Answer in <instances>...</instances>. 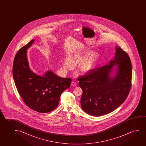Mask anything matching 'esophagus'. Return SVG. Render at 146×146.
<instances>
[{
	"mask_svg": "<svg viewBox=\"0 0 146 146\" xmlns=\"http://www.w3.org/2000/svg\"><path fill=\"white\" fill-rule=\"evenodd\" d=\"M71 85H72V86H76V83L74 82H72Z\"/></svg>",
	"mask_w": 146,
	"mask_h": 146,
	"instance_id": "esophagus-1",
	"label": "esophagus"
}]
</instances>
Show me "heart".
Wrapping results in <instances>:
<instances>
[{"instance_id":"heart-1","label":"heart","mask_w":146,"mask_h":146,"mask_svg":"<svg viewBox=\"0 0 146 146\" xmlns=\"http://www.w3.org/2000/svg\"><path fill=\"white\" fill-rule=\"evenodd\" d=\"M99 56L96 52L90 50H83L73 54L69 57L64 58L63 65L66 69L71 70L74 65H78V70L82 74H87L94 69L99 61Z\"/></svg>"}]
</instances>
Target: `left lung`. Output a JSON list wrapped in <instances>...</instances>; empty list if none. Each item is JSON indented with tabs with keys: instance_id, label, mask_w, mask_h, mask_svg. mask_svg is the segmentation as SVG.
I'll list each match as a JSON object with an SVG mask.
<instances>
[{
	"instance_id": "8db88e82",
	"label": "left lung",
	"mask_w": 146,
	"mask_h": 146,
	"mask_svg": "<svg viewBox=\"0 0 146 146\" xmlns=\"http://www.w3.org/2000/svg\"><path fill=\"white\" fill-rule=\"evenodd\" d=\"M114 59L108 65L94 69L79 77L82 90L81 108L92 116H102L113 111L128 96L132 66L127 54L116 45Z\"/></svg>"
}]
</instances>
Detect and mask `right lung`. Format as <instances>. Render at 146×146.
Here are the masks:
<instances>
[{
  "mask_svg": "<svg viewBox=\"0 0 146 146\" xmlns=\"http://www.w3.org/2000/svg\"><path fill=\"white\" fill-rule=\"evenodd\" d=\"M34 41L32 39L16 54L13 75L18 92L26 105L38 112L45 113L57 107L61 94L69 88L72 79L58 76L51 70L42 76L32 71L27 50Z\"/></svg>",
  "mask_w": 146,
  "mask_h": 146,
  "instance_id": "1",
  "label": "right lung"
}]
</instances>
